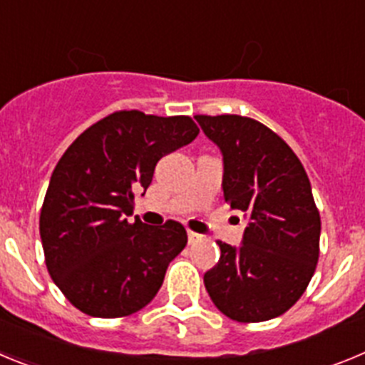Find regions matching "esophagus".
<instances>
[{"mask_svg":"<svg viewBox=\"0 0 365 365\" xmlns=\"http://www.w3.org/2000/svg\"><path fill=\"white\" fill-rule=\"evenodd\" d=\"M202 240V235L201 234H195V232L188 230V241L190 243H197V241Z\"/></svg>","mask_w":365,"mask_h":365,"instance_id":"34e87169","label":"esophagus"}]
</instances>
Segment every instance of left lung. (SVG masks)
<instances>
[{
	"instance_id": "obj_1",
	"label": "left lung",
	"mask_w": 365,
	"mask_h": 365,
	"mask_svg": "<svg viewBox=\"0 0 365 365\" xmlns=\"http://www.w3.org/2000/svg\"><path fill=\"white\" fill-rule=\"evenodd\" d=\"M195 120L222 155V193L243 212L240 247L217 241L221 257L205 274L215 307L243 324L272 320L294 305L320 254V214L309 177L285 140L240 115Z\"/></svg>"
}]
</instances>
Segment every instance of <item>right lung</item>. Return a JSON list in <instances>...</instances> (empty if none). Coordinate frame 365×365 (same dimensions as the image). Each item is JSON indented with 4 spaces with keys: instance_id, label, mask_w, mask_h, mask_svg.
<instances>
[{
    "instance_id": "obj_1",
    "label": "right lung",
    "mask_w": 365,
    "mask_h": 365,
    "mask_svg": "<svg viewBox=\"0 0 365 365\" xmlns=\"http://www.w3.org/2000/svg\"><path fill=\"white\" fill-rule=\"evenodd\" d=\"M197 133L190 117L118 111L87 128L58 160L40 235L51 278L74 307L120 318L159 292L168 265L188 243L185 227L168 221L153 228L128 217L157 163Z\"/></svg>"
}]
</instances>
